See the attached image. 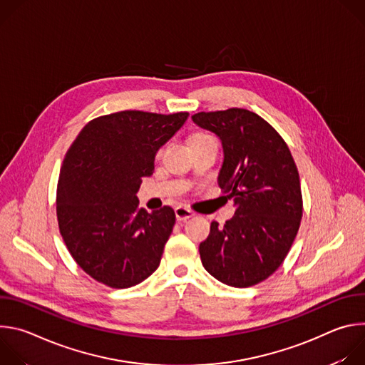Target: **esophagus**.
Listing matches in <instances>:
<instances>
[{"mask_svg":"<svg viewBox=\"0 0 365 365\" xmlns=\"http://www.w3.org/2000/svg\"><path fill=\"white\" fill-rule=\"evenodd\" d=\"M175 214H176V220H178V221H185V220L192 218V217L195 215L193 211L187 210L186 206H178L176 210H175Z\"/></svg>","mask_w":365,"mask_h":365,"instance_id":"obj_1","label":"esophagus"}]
</instances>
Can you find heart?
I'll return each instance as SVG.
<instances>
[{"label":"heart","mask_w":365,"mask_h":365,"mask_svg":"<svg viewBox=\"0 0 365 365\" xmlns=\"http://www.w3.org/2000/svg\"><path fill=\"white\" fill-rule=\"evenodd\" d=\"M199 141H215L211 135H207V134H202V133H199V134H195L193 137H192V140H190V143H199Z\"/></svg>","instance_id":"1"}]
</instances>
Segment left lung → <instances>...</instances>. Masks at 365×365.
I'll return each instance as SVG.
<instances>
[{"instance_id":"obj_1","label":"left lung","mask_w":365,"mask_h":365,"mask_svg":"<svg viewBox=\"0 0 365 365\" xmlns=\"http://www.w3.org/2000/svg\"><path fill=\"white\" fill-rule=\"evenodd\" d=\"M192 121L220 138L218 185L235 206L234 217L224 227L214 221L200 242L202 264L224 284L254 286L280 267L297 234V168L279 133L248 110L197 113Z\"/></svg>"}]
</instances>
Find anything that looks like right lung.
Masks as SVG:
<instances>
[{"label": "right lung", "instance_id": "obj_1", "mask_svg": "<svg viewBox=\"0 0 365 365\" xmlns=\"http://www.w3.org/2000/svg\"><path fill=\"white\" fill-rule=\"evenodd\" d=\"M187 117L103 115L88 123L68 150L58 185L59 230L75 262L96 282L127 289L159 267L175 211L165 206L148 214L135 193Z\"/></svg>", "mask_w": 365, "mask_h": 365}]
</instances>
